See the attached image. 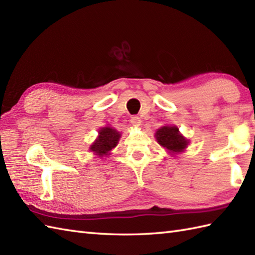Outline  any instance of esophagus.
Returning <instances> with one entry per match:
<instances>
[{
	"mask_svg": "<svg viewBox=\"0 0 255 255\" xmlns=\"http://www.w3.org/2000/svg\"><path fill=\"white\" fill-rule=\"evenodd\" d=\"M130 124L134 127H138L140 126V124H141V119H140L138 116H132L130 118Z\"/></svg>",
	"mask_w": 255,
	"mask_h": 255,
	"instance_id": "obj_1",
	"label": "esophagus"
}]
</instances>
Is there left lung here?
Returning a JSON list of instances; mask_svg holds the SVG:
<instances>
[{"label": "left lung", "mask_w": 255, "mask_h": 255, "mask_svg": "<svg viewBox=\"0 0 255 255\" xmlns=\"http://www.w3.org/2000/svg\"><path fill=\"white\" fill-rule=\"evenodd\" d=\"M158 142L171 152H181L187 147V140L181 136L175 126H164L155 133Z\"/></svg>", "instance_id": "obj_1"}]
</instances>
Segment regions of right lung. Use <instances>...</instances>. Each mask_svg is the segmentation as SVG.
<instances>
[{
  "label": "right lung",
  "mask_w": 255,
  "mask_h": 255,
  "mask_svg": "<svg viewBox=\"0 0 255 255\" xmlns=\"http://www.w3.org/2000/svg\"><path fill=\"white\" fill-rule=\"evenodd\" d=\"M121 137L116 129L112 127H104L100 130V136L96 139V141L91 145V151H93L95 154L103 155L107 154L110 151L115 148Z\"/></svg>",
  "instance_id": "1"
}]
</instances>
